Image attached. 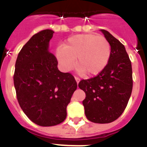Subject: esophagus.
Segmentation results:
<instances>
[{
    "label": "esophagus",
    "instance_id": "obj_1",
    "mask_svg": "<svg viewBox=\"0 0 147 147\" xmlns=\"http://www.w3.org/2000/svg\"><path fill=\"white\" fill-rule=\"evenodd\" d=\"M75 80H76L77 83H78L80 80V79L79 78H78V77H75Z\"/></svg>",
    "mask_w": 147,
    "mask_h": 147
}]
</instances>
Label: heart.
Returning a JSON list of instances; mask_svg holds the SVG:
<instances>
[{
  "label": "heart",
  "instance_id": "obj_1",
  "mask_svg": "<svg viewBox=\"0 0 147 147\" xmlns=\"http://www.w3.org/2000/svg\"><path fill=\"white\" fill-rule=\"evenodd\" d=\"M111 48L104 36L93 34L72 36L64 45L55 49V57L61 68L69 71L75 67V59L80 73L94 76L101 73L109 62Z\"/></svg>",
  "mask_w": 147,
  "mask_h": 147
}]
</instances>
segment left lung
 I'll return each mask as SVG.
<instances>
[{
	"label": "left lung",
	"instance_id": "left-lung-1",
	"mask_svg": "<svg viewBox=\"0 0 147 147\" xmlns=\"http://www.w3.org/2000/svg\"><path fill=\"white\" fill-rule=\"evenodd\" d=\"M109 42L111 55L101 73L82 80L78 86L86 93L83 101L89 121L106 124L115 121L124 112L133 89V71L125 46L105 30H100Z\"/></svg>",
	"mask_w": 147,
	"mask_h": 147
}]
</instances>
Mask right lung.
<instances>
[{
	"mask_svg": "<svg viewBox=\"0 0 147 147\" xmlns=\"http://www.w3.org/2000/svg\"><path fill=\"white\" fill-rule=\"evenodd\" d=\"M54 31L34 34L18 54L14 84L20 106L39 126L57 125L67 117V107L76 90L70 73L59 70L55 55L49 52Z\"/></svg>",
	"mask_w": 147,
	"mask_h": 147,
	"instance_id": "right-lung-1",
	"label": "right lung"
}]
</instances>
